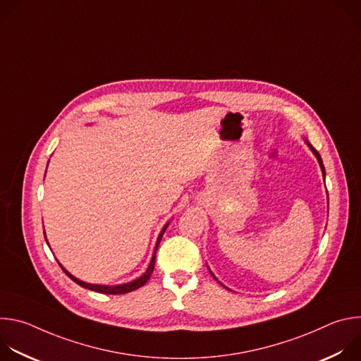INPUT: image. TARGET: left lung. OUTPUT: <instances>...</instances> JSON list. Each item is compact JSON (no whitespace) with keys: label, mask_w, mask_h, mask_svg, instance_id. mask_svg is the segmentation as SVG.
Returning a JSON list of instances; mask_svg holds the SVG:
<instances>
[{"label":"left lung","mask_w":361,"mask_h":361,"mask_svg":"<svg viewBox=\"0 0 361 361\" xmlns=\"http://www.w3.org/2000/svg\"><path fill=\"white\" fill-rule=\"evenodd\" d=\"M304 141H305V144L308 145V148H310V149H312V152H313V154H314V156H316V159H317V161H319V164H320V169H322L323 177H324V180H326V169H324V166H323V160H322V157H320V154H319V151H317V149H316V148H314V147H313V145H312L310 142H308L307 140H304ZM327 200H329V194H327ZM327 202H329V201H327ZM209 270H210V269H209ZM210 274H212V276H213V277H214V279L217 280V277H216V276L213 274V271H212V270H210ZM217 281H219V280H217ZM219 283H220V281H219ZM220 284H221V283H220ZM221 286H223V287H226L224 284H221ZM226 288H227V287H226Z\"/></svg>","instance_id":"1"}]
</instances>
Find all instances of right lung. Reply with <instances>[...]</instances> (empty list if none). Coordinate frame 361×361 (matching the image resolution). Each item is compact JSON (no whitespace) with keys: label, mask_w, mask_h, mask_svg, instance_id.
<instances>
[{"label":"right lung","mask_w":361,"mask_h":361,"mask_svg":"<svg viewBox=\"0 0 361 361\" xmlns=\"http://www.w3.org/2000/svg\"><path fill=\"white\" fill-rule=\"evenodd\" d=\"M169 224L170 223H167L164 227H163V230L160 231V234H159V238H157V243H156V248H154V252H152V257H151V262H149V264H148V269L145 270V273L142 274V276H140L138 279H135V280H133V281H130V283H126V284H117V286H101V284H90V283H85V281H81L80 279H77V277H74L73 274H70L60 263V267L63 269V271L73 280V281H75L78 286H81V287H84V288H88V290H92V291H97V293H102V294H126V293H130V291H133V290H137V288H140V287H142L148 280H149V277H151V274H152V270H154V264H156V252H157V248H159V244H160V241H161V238H163V234L166 233V230H167V227H169ZM45 241H47V237H45ZM48 244V243H47Z\"/></svg>","instance_id":"right-lung-1"}]
</instances>
